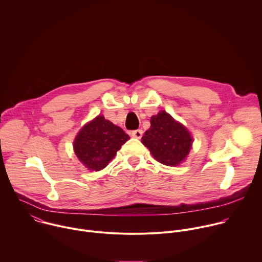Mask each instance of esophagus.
I'll return each instance as SVG.
<instances>
[{
    "instance_id": "34e87169",
    "label": "esophagus",
    "mask_w": 262,
    "mask_h": 262,
    "mask_svg": "<svg viewBox=\"0 0 262 262\" xmlns=\"http://www.w3.org/2000/svg\"><path fill=\"white\" fill-rule=\"evenodd\" d=\"M132 137L134 138H137V139H141L142 135H143V130L142 129H136V130H132L130 133Z\"/></svg>"
}]
</instances>
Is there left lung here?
Masks as SVG:
<instances>
[{
  "label": "left lung",
  "mask_w": 262,
  "mask_h": 262,
  "mask_svg": "<svg viewBox=\"0 0 262 262\" xmlns=\"http://www.w3.org/2000/svg\"><path fill=\"white\" fill-rule=\"evenodd\" d=\"M150 124L142 137V143L158 162L167 166L180 164L192 148L193 139L188 129L165 111L152 116Z\"/></svg>",
  "instance_id": "8db88e82"
}]
</instances>
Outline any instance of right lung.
<instances>
[{"label":"right lung","mask_w":262,"mask_h":262,"mask_svg":"<svg viewBox=\"0 0 262 262\" xmlns=\"http://www.w3.org/2000/svg\"><path fill=\"white\" fill-rule=\"evenodd\" d=\"M128 139L122 128L105 120L103 116H97L81 129L73 148L88 169L99 171L106 167Z\"/></svg>","instance_id":"1"}]
</instances>
